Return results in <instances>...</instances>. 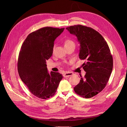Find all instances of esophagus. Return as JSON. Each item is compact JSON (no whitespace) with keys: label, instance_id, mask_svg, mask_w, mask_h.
Returning a JSON list of instances; mask_svg holds the SVG:
<instances>
[{"label":"esophagus","instance_id":"1","mask_svg":"<svg viewBox=\"0 0 127 127\" xmlns=\"http://www.w3.org/2000/svg\"><path fill=\"white\" fill-rule=\"evenodd\" d=\"M73 75V73L71 72H66L63 74V76L64 77H67Z\"/></svg>","mask_w":127,"mask_h":127}]
</instances>
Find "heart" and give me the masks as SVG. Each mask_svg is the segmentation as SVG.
Instances as JSON below:
<instances>
[{"label": "heart", "instance_id": "1", "mask_svg": "<svg viewBox=\"0 0 127 127\" xmlns=\"http://www.w3.org/2000/svg\"><path fill=\"white\" fill-rule=\"evenodd\" d=\"M72 43H74V42H73L71 40H67L66 42H65L64 45H68V44H72Z\"/></svg>", "mask_w": 127, "mask_h": 127}]
</instances>
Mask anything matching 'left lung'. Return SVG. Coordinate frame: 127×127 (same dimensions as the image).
Wrapping results in <instances>:
<instances>
[{
	"instance_id": "8db88e82",
	"label": "left lung",
	"mask_w": 127,
	"mask_h": 127,
	"mask_svg": "<svg viewBox=\"0 0 127 127\" xmlns=\"http://www.w3.org/2000/svg\"><path fill=\"white\" fill-rule=\"evenodd\" d=\"M66 29L77 37L80 44L79 58L86 60L82 64L86 74L74 87L75 93L91 98L105 88L113 69V58L106 42L96 31L77 25Z\"/></svg>"
}]
</instances>
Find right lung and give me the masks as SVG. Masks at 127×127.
I'll return each mask as SVG.
<instances>
[{"label":"right lung","mask_w":127,"mask_h":127,"mask_svg":"<svg viewBox=\"0 0 127 127\" xmlns=\"http://www.w3.org/2000/svg\"><path fill=\"white\" fill-rule=\"evenodd\" d=\"M64 29H40L30 33L21 47L17 64L19 75L29 91L40 98L53 96L63 78L59 72H48L46 60L51 57L54 41Z\"/></svg>","instance_id":"add662e5"}]
</instances>
